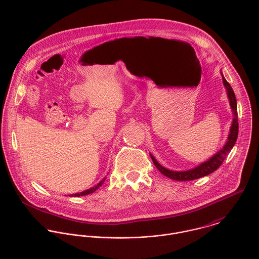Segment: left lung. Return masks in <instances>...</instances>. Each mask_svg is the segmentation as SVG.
<instances>
[{"label": "left lung", "mask_w": 259, "mask_h": 259, "mask_svg": "<svg viewBox=\"0 0 259 259\" xmlns=\"http://www.w3.org/2000/svg\"><path fill=\"white\" fill-rule=\"evenodd\" d=\"M221 76H222L223 85L226 89L227 97H228L229 104H230V107H231V110H232V114H233V119H232V123H231V127H230V130H229V134H228L226 143L224 144V146L218 152H216L214 155L210 157L207 161L202 162L201 164H199L198 166H196L192 169L185 170V171H173V170H169V169L163 167L162 165H160V163H158L155 157L150 153L151 159L153 160V163L157 167V169L163 175H165L166 177H168L170 179H173V180H177V181H189V180L198 179V178H201L203 176L209 175L210 173L214 172L216 169L219 168V166L223 163L226 156L229 154V152L233 148V146H234V144L237 140V136H238L237 103H236L235 94H234L230 84L224 78L222 72H221Z\"/></svg>", "instance_id": "1"}]
</instances>
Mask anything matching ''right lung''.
Returning <instances> with one entry per match:
<instances>
[{
	"mask_svg": "<svg viewBox=\"0 0 259 259\" xmlns=\"http://www.w3.org/2000/svg\"><path fill=\"white\" fill-rule=\"evenodd\" d=\"M105 179H106V177H104L103 179L96 185V186H94V187H92V188H90V189H87V190H85V191H83V192H80V193H75V194H71L70 196H75V197H79V196H84V195H88V194H91V193H93V192H95L99 187H101L102 186V184L104 183V181H105Z\"/></svg>",
	"mask_w": 259,
	"mask_h": 259,
	"instance_id": "obj_1",
	"label": "right lung"
}]
</instances>
